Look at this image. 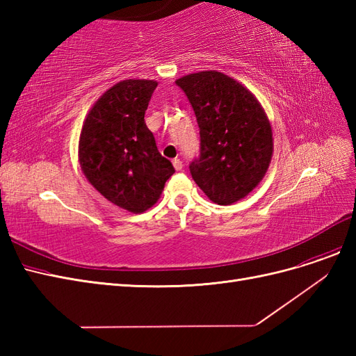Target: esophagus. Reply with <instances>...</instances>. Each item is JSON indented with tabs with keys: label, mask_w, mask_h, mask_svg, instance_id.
Listing matches in <instances>:
<instances>
[{
	"label": "esophagus",
	"mask_w": 356,
	"mask_h": 356,
	"mask_svg": "<svg viewBox=\"0 0 356 356\" xmlns=\"http://www.w3.org/2000/svg\"><path fill=\"white\" fill-rule=\"evenodd\" d=\"M172 165H174V168H175L177 170H181L182 166H184V165H182L181 159H174V160H172Z\"/></svg>",
	"instance_id": "34e87169"
}]
</instances>
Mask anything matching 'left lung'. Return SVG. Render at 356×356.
I'll return each mask as SVG.
<instances>
[{
  "instance_id": "left-lung-1",
  "label": "left lung",
  "mask_w": 356,
  "mask_h": 356,
  "mask_svg": "<svg viewBox=\"0 0 356 356\" xmlns=\"http://www.w3.org/2000/svg\"><path fill=\"white\" fill-rule=\"evenodd\" d=\"M195 110L200 154L190 174L213 203L232 204L260 184L273 156L272 126L255 96L218 71L175 81Z\"/></svg>"
}]
</instances>
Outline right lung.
<instances>
[{"mask_svg":"<svg viewBox=\"0 0 356 356\" xmlns=\"http://www.w3.org/2000/svg\"><path fill=\"white\" fill-rule=\"evenodd\" d=\"M156 88L154 80L114 84L90 108L79 141L84 177L106 200L134 213L152 208L175 172L144 120Z\"/></svg>","mask_w":356,"mask_h":356,"instance_id":"obj_1","label":"right lung"}]
</instances>
